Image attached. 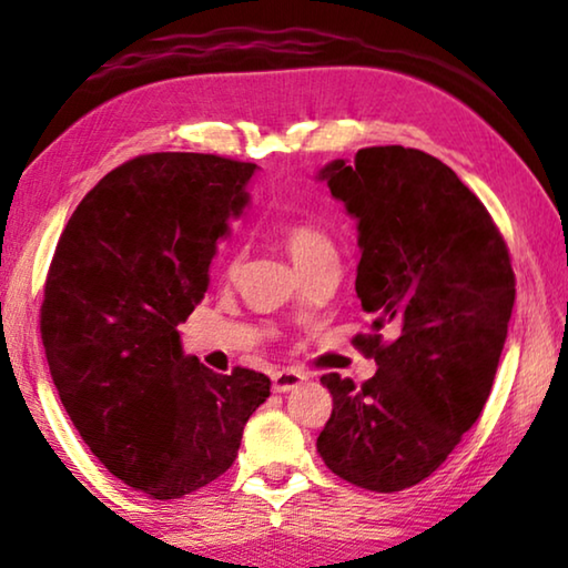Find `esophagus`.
Returning <instances> with one entry per match:
<instances>
[{"instance_id": "34e87169", "label": "esophagus", "mask_w": 568, "mask_h": 568, "mask_svg": "<svg viewBox=\"0 0 568 568\" xmlns=\"http://www.w3.org/2000/svg\"><path fill=\"white\" fill-rule=\"evenodd\" d=\"M307 378V373L301 368H283L273 373V390L275 393H285L301 386V383Z\"/></svg>"}]
</instances>
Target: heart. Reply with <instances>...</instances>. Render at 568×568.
<instances>
[{
	"label": "heart",
	"mask_w": 568,
	"mask_h": 568,
	"mask_svg": "<svg viewBox=\"0 0 568 568\" xmlns=\"http://www.w3.org/2000/svg\"><path fill=\"white\" fill-rule=\"evenodd\" d=\"M283 235L295 265L311 261V257H318L323 253H333L331 237L315 223H307V220H291V223H285Z\"/></svg>",
	"instance_id": "b5f03b06"
}]
</instances>
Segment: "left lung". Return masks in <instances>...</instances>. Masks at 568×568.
<instances>
[{"label": "left lung", "instance_id": "obj_1", "mask_svg": "<svg viewBox=\"0 0 568 568\" xmlns=\"http://www.w3.org/2000/svg\"><path fill=\"white\" fill-rule=\"evenodd\" d=\"M318 180L358 227L355 293L373 323L355 345L378 371L363 386L325 373L333 413L315 446L348 484L403 491L486 406L516 297L511 257L484 203L426 152L363 148Z\"/></svg>", "mask_w": 568, "mask_h": 568}]
</instances>
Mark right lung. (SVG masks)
I'll list each match as a JSON object with an SVG mask.
<instances>
[{"mask_svg": "<svg viewBox=\"0 0 568 568\" xmlns=\"http://www.w3.org/2000/svg\"><path fill=\"white\" fill-rule=\"evenodd\" d=\"M255 168L197 152L124 162L77 205L47 275L40 331L67 416L112 476L160 501L223 476L271 396L263 373L185 355L178 331Z\"/></svg>", "mask_w": 568, "mask_h": 568, "instance_id": "1", "label": "right lung"}]
</instances>
